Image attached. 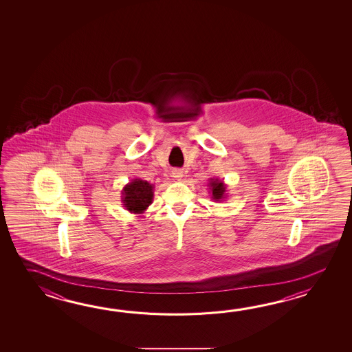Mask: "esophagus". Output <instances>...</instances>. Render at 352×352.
Wrapping results in <instances>:
<instances>
[{"instance_id": "34e87169", "label": "esophagus", "mask_w": 352, "mask_h": 352, "mask_svg": "<svg viewBox=\"0 0 352 352\" xmlns=\"http://www.w3.org/2000/svg\"><path fill=\"white\" fill-rule=\"evenodd\" d=\"M182 171L181 170H173V177L175 179H177V181H179V179H182Z\"/></svg>"}]
</instances>
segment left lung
<instances>
[{"label": "left lung", "mask_w": 352, "mask_h": 352, "mask_svg": "<svg viewBox=\"0 0 352 352\" xmlns=\"http://www.w3.org/2000/svg\"><path fill=\"white\" fill-rule=\"evenodd\" d=\"M209 192L211 194V199L215 202L223 201L224 199H226V185L224 184V181L220 179H210L209 184Z\"/></svg>", "instance_id": "left-lung-1"}]
</instances>
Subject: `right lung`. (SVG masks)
Returning a JSON list of instances; mask_svg holds the SVG:
<instances>
[{"label": "right lung", "instance_id": "add662e5", "mask_svg": "<svg viewBox=\"0 0 352 352\" xmlns=\"http://www.w3.org/2000/svg\"><path fill=\"white\" fill-rule=\"evenodd\" d=\"M155 186L141 179H133L122 190L123 206L129 212L142 215L153 201Z\"/></svg>", "mask_w": 352, "mask_h": 352}]
</instances>
